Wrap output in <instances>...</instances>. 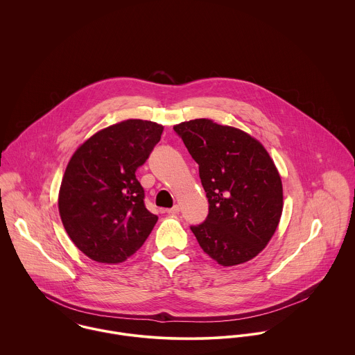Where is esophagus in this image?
Wrapping results in <instances>:
<instances>
[{
	"label": "esophagus",
	"instance_id": "1",
	"mask_svg": "<svg viewBox=\"0 0 355 355\" xmlns=\"http://www.w3.org/2000/svg\"><path fill=\"white\" fill-rule=\"evenodd\" d=\"M179 211H180V206H179V205H175L173 207L166 209V213H168V214H178Z\"/></svg>",
	"mask_w": 355,
	"mask_h": 355
}]
</instances>
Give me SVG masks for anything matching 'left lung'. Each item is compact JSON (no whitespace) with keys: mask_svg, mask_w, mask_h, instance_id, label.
<instances>
[{"mask_svg":"<svg viewBox=\"0 0 355 355\" xmlns=\"http://www.w3.org/2000/svg\"><path fill=\"white\" fill-rule=\"evenodd\" d=\"M200 165L209 214L191 227L203 252L223 266L245 263L272 239L283 184L269 153L248 132L196 119L173 125Z\"/></svg>","mask_w":355,"mask_h":355,"instance_id":"left-lung-1","label":"left lung"}]
</instances>
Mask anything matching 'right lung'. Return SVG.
Masks as SVG:
<instances>
[{
    "mask_svg": "<svg viewBox=\"0 0 355 355\" xmlns=\"http://www.w3.org/2000/svg\"><path fill=\"white\" fill-rule=\"evenodd\" d=\"M164 127L130 119L86 139L72 154L58 191L62 225L93 261L120 263L148 239L158 217L145 202L135 171L159 142Z\"/></svg>",
    "mask_w": 355,
    "mask_h": 355,
    "instance_id": "right-lung-1",
    "label": "right lung"
}]
</instances>
